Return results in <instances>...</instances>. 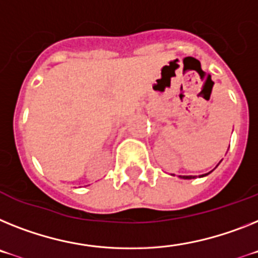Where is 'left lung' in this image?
<instances>
[{"instance_id":"8db88e82","label":"left lung","mask_w":258,"mask_h":258,"mask_svg":"<svg viewBox=\"0 0 258 258\" xmlns=\"http://www.w3.org/2000/svg\"><path fill=\"white\" fill-rule=\"evenodd\" d=\"M205 176H206V174H205ZM182 177V178H185V179H189V178H192L191 176H181Z\"/></svg>"}]
</instances>
